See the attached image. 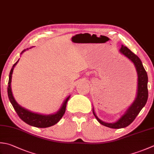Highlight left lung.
<instances>
[{
	"label": "left lung",
	"instance_id": "left-lung-1",
	"mask_svg": "<svg viewBox=\"0 0 154 154\" xmlns=\"http://www.w3.org/2000/svg\"><path fill=\"white\" fill-rule=\"evenodd\" d=\"M119 51L123 55L128 57L134 63L135 68H136L138 76L137 97L134 103L129 107V109L126 111L124 115L122 116L121 118L116 123H109L101 121L95 115L94 111H93L94 109H93V115L101 124L113 129L123 128L130 125L134 121L135 117L139 114L140 111L142 109V108L145 106L147 101V98H148V89H147V81H148V79H147V75L141 60L135 54H134L124 45H122Z\"/></svg>",
	"mask_w": 154,
	"mask_h": 154
}]
</instances>
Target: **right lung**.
Here are the masks:
<instances>
[{
  "label": "right lung",
  "mask_w": 154,
  "mask_h": 154,
  "mask_svg": "<svg viewBox=\"0 0 154 154\" xmlns=\"http://www.w3.org/2000/svg\"><path fill=\"white\" fill-rule=\"evenodd\" d=\"M25 51L23 50L22 51V54L24 51ZM19 60L14 63L13 65V67H12L11 70L10 71V74H9V79H8V99L10 100L11 103L13 105V108L14 109L17 115L19 116L20 118L23 120L24 122H25L27 124L30 125L34 126L36 128H48L50 127V126L54 125L56 123L59 122V120L61 119V117L64 115L66 110V106H67V101L69 100L70 96L65 99L64 103H63V105L61 109L59 110V111L55 114H52V115H49V116H43L41 115V114L38 113H32L31 111L24 109L22 107H20V105L18 104L16 101L14 100L13 97V93H12L11 91V79H12V74H13V69L14 66L17 65V63L19 61Z\"/></svg>",
  "instance_id": "obj_1"
}]
</instances>
